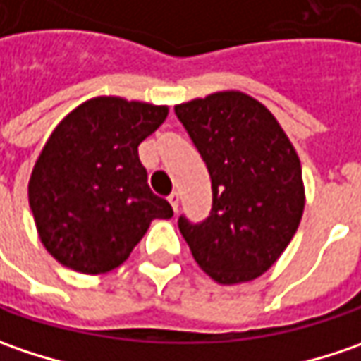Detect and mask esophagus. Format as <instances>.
<instances>
[{"mask_svg": "<svg viewBox=\"0 0 361 361\" xmlns=\"http://www.w3.org/2000/svg\"><path fill=\"white\" fill-rule=\"evenodd\" d=\"M167 202L171 204V208H173V212H178V208H180V194H178V192H173L171 196L167 197Z\"/></svg>", "mask_w": 361, "mask_h": 361, "instance_id": "obj_1", "label": "esophagus"}]
</instances>
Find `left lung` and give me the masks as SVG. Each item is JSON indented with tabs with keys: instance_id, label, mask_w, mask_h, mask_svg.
<instances>
[{
	"instance_id": "left-lung-1",
	"label": "left lung",
	"mask_w": 361,
	"mask_h": 361,
	"mask_svg": "<svg viewBox=\"0 0 361 361\" xmlns=\"http://www.w3.org/2000/svg\"><path fill=\"white\" fill-rule=\"evenodd\" d=\"M212 180L202 224L180 218L197 267L220 285L267 273L295 236L305 185L299 155L274 115L240 90L176 104Z\"/></svg>"
}]
</instances>
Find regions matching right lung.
<instances>
[{
	"instance_id": "right-lung-1",
	"label": "right lung",
	"mask_w": 361,
	"mask_h": 361,
	"mask_svg": "<svg viewBox=\"0 0 361 361\" xmlns=\"http://www.w3.org/2000/svg\"><path fill=\"white\" fill-rule=\"evenodd\" d=\"M165 104L94 97L62 118L36 159L27 200L42 244L82 274L121 267L155 218H171L139 161Z\"/></svg>"
}]
</instances>
